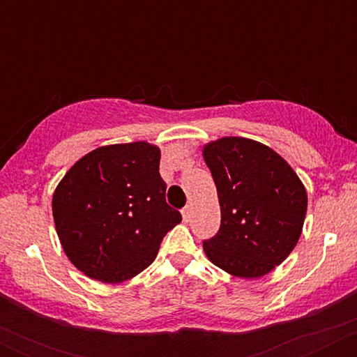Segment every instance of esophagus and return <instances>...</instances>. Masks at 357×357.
<instances>
[{"label":"esophagus","mask_w":357,"mask_h":357,"mask_svg":"<svg viewBox=\"0 0 357 357\" xmlns=\"http://www.w3.org/2000/svg\"><path fill=\"white\" fill-rule=\"evenodd\" d=\"M181 215H183V221H184V223H188V221L191 220V206H190V204L183 208Z\"/></svg>","instance_id":"1"}]
</instances>
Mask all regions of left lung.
<instances>
[{
    "instance_id": "8db88e82",
    "label": "left lung",
    "mask_w": 357,
    "mask_h": 357,
    "mask_svg": "<svg viewBox=\"0 0 357 357\" xmlns=\"http://www.w3.org/2000/svg\"><path fill=\"white\" fill-rule=\"evenodd\" d=\"M215 179L221 227L203 250L233 277L260 278L296 248L304 228L307 191L292 166L272 147L227 136L203 146Z\"/></svg>"
}]
</instances>
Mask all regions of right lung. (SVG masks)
<instances>
[{
	"label": "right lung",
	"instance_id": "right-lung-1",
	"mask_svg": "<svg viewBox=\"0 0 357 357\" xmlns=\"http://www.w3.org/2000/svg\"><path fill=\"white\" fill-rule=\"evenodd\" d=\"M161 149L146 141L102 146L82 155L56 184L53 221L65 255L104 284L130 280L154 261L181 223L166 203Z\"/></svg>",
	"mask_w": 357,
	"mask_h": 357
}]
</instances>
